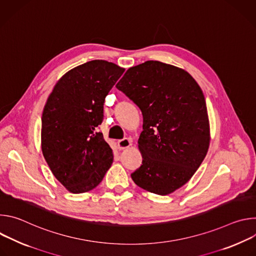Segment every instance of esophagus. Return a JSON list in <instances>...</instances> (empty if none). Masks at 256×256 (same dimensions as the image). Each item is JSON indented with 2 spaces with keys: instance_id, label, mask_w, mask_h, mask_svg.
<instances>
[{
  "instance_id": "34e87169",
  "label": "esophagus",
  "mask_w": 256,
  "mask_h": 256,
  "mask_svg": "<svg viewBox=\"0 0 256 256\" xmlns=\"http://www.w3.org/2000/svg\"><path fill=\"white\" fill-rule=\"evenodd\" d=\"M130 144H132L130 140L124 138V140H120L118 142V148L120 150H124V149H128V147H130Z\"/></svg>"
}]
</instances>
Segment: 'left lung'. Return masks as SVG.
Listing matches in <instances>:
<instances>
[{"label": "left lung", "instance_id": "8db88e82", "mask_svg": "<svg viewBox=\"0 0 256 256\" xmlns=\"http://www.w3.org/2000/svg\"><path fill=\"white\" fill-rule=\"evenodd\" d=\"M142 114L138 146L142 161L132 173L140 188L167 196L184 186L202 163L210 132L204 93L186 70L147 60L116 84Z\"/></svg>", "mask_w": 256, "mask_h": 256}]
</instances>
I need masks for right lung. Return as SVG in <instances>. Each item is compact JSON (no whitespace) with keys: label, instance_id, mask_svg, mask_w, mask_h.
Listing matches in <instances>:
<instances>
[{"label":"right lung","instance_id":"right-lung-1","mask_svg":"<svg viewBox=\"0 0 256 256\" xmlns=\"http://www.w3.org/2000/svg\"><path fill=\"white\" fill-rule=\"evenodd\" d=\"M124 68L94 60L70 70L56 82L44 108L42 150L54 177L72 194L95 188L114 162L97 126L104 100Z\"/></svg>","mask_w":256,"mask_h":256}]
</instances>
